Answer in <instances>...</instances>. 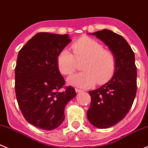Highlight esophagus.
Wrapping results in <instances>:
<instances>
[{
    "label": "esophagus",
    "mask_w": 148,
    "mask_h": 148,
    "mask_svg": "<svg viewBox=\"0 0 148 148\" xmlns=\"http://www.w3.org/2000/svg\"><path fill=\"white\" fill-rule=\"evenodd\" d=\"M75 91H76L77 93H80V92H82L83 90L79 89V88H75Z\"/></svg>",
    "instance_id": "obj_1"
}]
</instances>
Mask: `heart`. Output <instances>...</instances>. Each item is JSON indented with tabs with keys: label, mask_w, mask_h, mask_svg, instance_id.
Masks as SVG:
<instances>
[{
	"label": "heart",
	"mask_w": 148,
	"mask_h": 148,
	"mask_svg": "<svg viewBox=\"0 0 148 148\" xmlns=\"http://www.w3.org/2000/svg\"><path fill=\"white\" fill-rule=\"evenodd\" d=\"M73 55L66 48L57 56V66L64 75H71L77 68V61L85 60L82 64L84 71L71 75L67 81L70 84L81 88H87L103 84L110 79L115 73L116 60L110 51L94 39L82 38L71 45Z\"/></svg>",
	"instance_id": "1"
}]
</instances>
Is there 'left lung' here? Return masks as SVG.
Returning <instances> with one entry per match:
<instances>
[{
  "label": "left lung",
  "instance_id": "obj_1",
  "mask_svg": "<svg viewBox=\"0 0 148 148\" xmlns=\"http://www.w3.org/2000/svg\"><path fill=\"white\" fill-rule=\"evenodd\" d=\"M109 47L116 60L111 79L99 88L89 91L91 105L87 119L93 126L107 129L120 122L129 112L136 92L134 53L126 40L109 29L91 33Z\"/></svg>",
  "mask_w": 148,
  "mask_h": 148
}]
</instances>
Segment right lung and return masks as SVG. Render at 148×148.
<instances>
[{"label": "right lung", "instance_id": "1", "mask_svg": "<svg viewBox=\"0 0 148 148\" xmlns=\"http://www.w3.org/2000/svg\"><path fill=\"white\" fill-rule=\"evenodd\" d=\"M71 40L67 34L38 33L19 51L15 68V92L27 121L43 130H53L64 120V108L76 96L67 86L57 66V56Z\"/></svg>", "mask_w": 148, "mask_h": 148}]
</instances>
